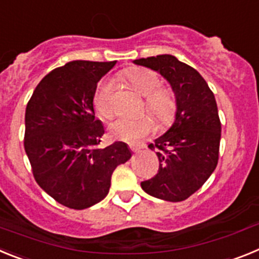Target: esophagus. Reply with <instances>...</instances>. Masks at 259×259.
I'll list each match as a JSON object with an SVG mask.
<instances>
[{"label":"esophagus","instance_id":"esophagus-1","mask_svg":"<svg viewBox=\"0 0 259 259\" xmlns=\"http://www.w3.org/2000/svg\"><path fill=\"white\" fill-rule=\"evenodd\" d=\"M128 146H130V149H131L132 152H139V150L143 148V145H141L140 143H130Z\"/></svg>","mask_w":259,"mask_h":259}]
</instances>
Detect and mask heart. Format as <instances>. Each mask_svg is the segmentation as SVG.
I'll return each instance as SVG.
<instances>
[{"instance_id": "1", "label": "heart", "mask_w": 259, "mask_h": 259, "mask_svg": "<svg viewBox=\"0 0 259 259\" xmlns=\"http://www.w3.org/2000/svg\"><path fill=\"white\" fill-rule=\"evenodd\" d=\"M120 79L144 96L141 110L148 111L161 125L170 124L178 111V101L172 91L162 88V80L155 71L144 67H128L120 71ZM93 107L102 119L114 115L113 87L104 80L98 84L93 96ZM154 130V123L149 115L137 118H119L109 127L110 135L122 141L140 140Z\"/></svg>"}]
</instances>
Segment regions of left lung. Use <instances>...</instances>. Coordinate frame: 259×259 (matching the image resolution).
<instances>
[{"label": "left lung", "instance_id": "8db88e82", "mask_svg": "<svg viewBox=\"0 0 259 259\" xmlns=\"http://www.w3.org/2000/svg\"><path fill=\"white\" fill-rule=\"evenodd\" d=\"M158 71L171 84L178 101L172 127L149 149L159 161L157 175L141 182L153 197L184 201L203 185L219 159L222 124L214 93L197 70L170 54L135 61Z\"/></svg>", "mask_w": 259, "mask_h": 259}]
</instances>
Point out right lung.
Masks as SVG:
<instances>
[{"label": "right lung", "instance_id": "obj_1", "mask_svg": "<svg viewBox=\"0 0 259 259\" xmlns=\"http://www.w3.org/2000/svg\"><path fill=\"white\" fill-rule=\"evenodd\" d=\"M115 63L68 62L44 76L27 104L24 149L33 178L70 209L83 210L104 200L116 166L131 158L122 141L98 146L105 128L95 118L93 96Z\"/></svg>", "mask_w": 259, "mask_h": 259}]
</instances>
